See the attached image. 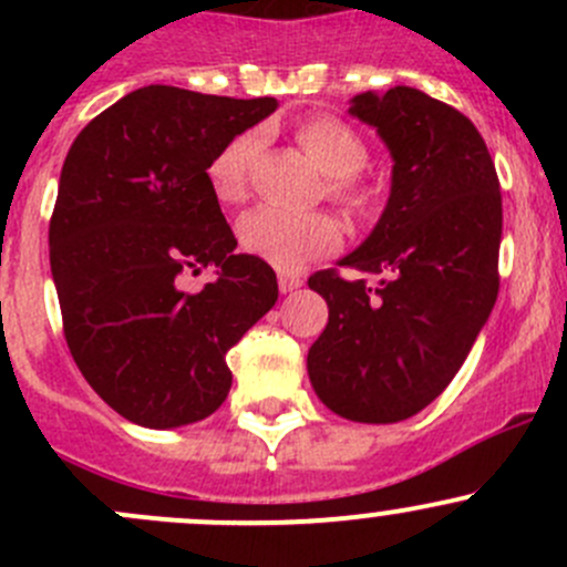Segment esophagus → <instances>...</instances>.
Instances as JSON below:
<instances>
[{"instance_id": "1", "label": "esophagus", "mask_w": 567, "mask_h": 567, "mask_svg": "<svg viewBox=\"0 0 567 567\" xmlns=\"http://www.w3.org/2000/svg\"><path fill=\"white\" fill-rule=\"evenodd\" d=\"M279 290H282V293H293L296 288H301V282H305V279L299 277V274H279Z\"/></svg>"}]
</instances>
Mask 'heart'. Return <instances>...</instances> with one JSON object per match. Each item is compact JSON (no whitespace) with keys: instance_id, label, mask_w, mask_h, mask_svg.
I'll list each match as a JSON object with an SVG mask.
<instances>
[{"instance_id":"b5f03b06","label":"heart","mask_w":567,"mask_h":567,"mask_svg":"<svg viewBox=\"0 0 567 567\" xmlns=\"http://www.w3.org/2000/svg\"><path fill=\"white\" fill-rule=\"evenodd\" d=\"M296 142L326 175V194L348 214L364 216L375 208V188L359 175L368 164V145L351 125L329 114H316L296 125ZM260 147V131H241L210 158L208 183L221 203H241L247 197ZM340 225L329 214L255 208L238 221L241 247L282 271H296L305 262L329 255L340 247Z\"/></svg>"}]
</instances>
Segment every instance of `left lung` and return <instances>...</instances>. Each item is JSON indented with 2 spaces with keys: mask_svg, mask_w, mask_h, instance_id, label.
<instances>
[{
  "mask_svg": "<svg viewBox=\"0 0 567 567\" xmlns=\"http://www.w3.org/2000/svg\"><path fill=\"white\" fill-rule=\"evenodd\" d=\"M351 114L390 147L392 194L368 241L340 260L357 277H310L329 323L307 370L334 414L381 425L447 390L494 310L502 192L472 120L422 90L362 93Z\"/></svg>",
  "mask_w": 567,
  "mask_h": 567,
  "instance_id": "obj_1",
  "label": "left lung"
}]
</instances>
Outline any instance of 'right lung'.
Instances as JSON below:
<instances>
[{
    "label": "right lung",
    "instance_id": "1",
    "mask_svg": "<svg viewBox=\"0 0 567 567\" xmlns=\"http://www.w3.org/2000/svg\"><path fill=\"white\" fill-rule=\"evenodd\" d=\"M277 99L151 84L73 140L49 225L62 331L87 384L125 420L177 427L225 403L227 351L277 301V274L236 255L208 164ZM220 277L192 295L188 272Z\"/></svg>",
    "mask_w": 567,
    "mask_h": 567
}]
</instances>
